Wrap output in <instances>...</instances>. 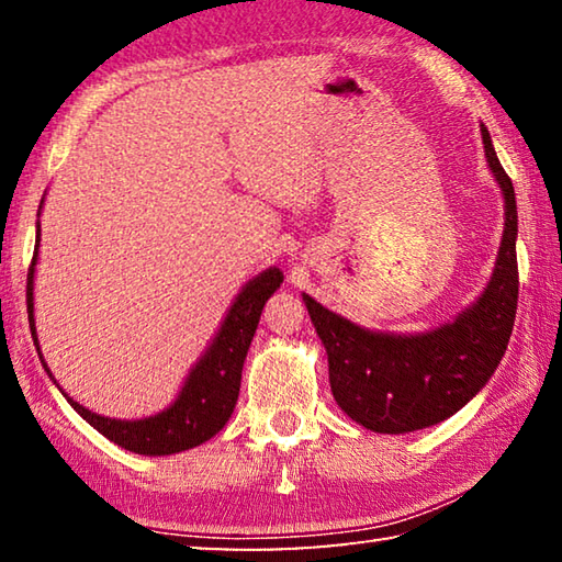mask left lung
Here are the masks:
<instances>
[{"label":"left lung","instance_id":"left-lung-1","mask_svg":"<svg viewBox=\"0 0 562 562\" xmlns=\"http://www.w3.org/2000/svg\"><path fill=\"white\" fill-rule=\"evenodd\" d=\"M488 166L506 198V227L496 270L479 302L429 335L394 337L361 329L302 294L329 359L335 402L376 434H408L453 416L501 364L518 310L516 193L481 128Z\"/></svg>","mask_w":562,"mask_h":562}]
</instances>
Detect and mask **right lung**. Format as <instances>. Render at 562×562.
Returning <instances> with one entry per match:
<instances>
[{"label": "right lung", "mask_w": 562, "mask_h": 562, "mask_svg": "<svg viewBox=\"0 0 562 562\" xmlns=\"http://www.w3.org/2000/svg\"><path fill=\"white\" fill-rule=\"evenodd\" d=\"M42 207V205H40ZM36 250H40V235L30 274H26V310H30V325L34 329V265ZM282 272L278 268L265 270L252 282L245 284V290L237 294L235 304L227 312L221 331L213 339L211 349L198 361L193 372L186 379V386L180 389L173 406L156 416L138 418V422H121V418L99 416L83 408L79 402L69 398V404L79 412L99 434L109 441L119 443L121 449L144 453V456H168L178 451H188L223 429L231 418L237 394H240L243 361L258 322L262 315L265 302L280 288ZM36 345V331H32ZM40 349V347H36ZM42 357V351H40ZM46 367V364H44ZM52 376V374H49Z\"/></svg>", "instance_id": "obj_1"}]
</instances>
